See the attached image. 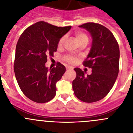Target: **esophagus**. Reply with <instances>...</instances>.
<instances>
[{
	"label": "esophagus",
	"instance_id": "obj_1",
	"mask_svg": "<svg viewBox=\"0 0 133 133\" xmlns=\"http://www.w3.org/2000/svg\"><path fill=\"white\" fill-rule=\"evenodd\" d=\"M66 69H68H68H72V67L68 66H68H66Z\"/></svg>",
	"mask_w": 133,
	"mask_h": 133
}]
</instances>
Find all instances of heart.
Instances as JSON below:
<instances>
[{
	"mask_svg": "<svg viewBox=\"0 0 133 133\" xmlns=\"http://www.w3.org/2000/svg\"><path fill=\"white\" fill-rule=\"evenodd\" d=\"M75 38H76V41H77L78 42L79 44H80L81 42H82L83 41H88V37L87 36L86 34H85L84 33L81 31H76V33H75ZM65 37H62L60 40H59L58 42V47H62V46L63 44L65 42ZM76 59L74 58V57H71V56H68L67 57V60L69 62H71V63H74L76 61Z\"/></svg>",
	"mask_w": 133,
	"mask_h": 133,
	"instance_id": "b5f03b06",
	"label": "heart"
}]
</instances>
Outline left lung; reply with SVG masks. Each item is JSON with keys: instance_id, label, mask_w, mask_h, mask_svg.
I'll return each mask as SVG.
<instances>
[{"instance_id": "obj_1", "label": "left lung", "mask_w": 133, "mask_h": 133, "mask_svg": "<svg viewBox=\"0 0 133 133\" xmlns=\"http://www.w3.org/2000/svg\"><path fill=\"white\" fill-rule=\"evenodd\" d=\"M78 27L91 35V48L83 64L91 68L92 73L85 75L80 68H75L76 76L73 89L79 100L95 102L104 98L115 84L119 71L120 49L112 33L104 25L89 22Z\"/></svg>"}]
</instances>
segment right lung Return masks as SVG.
Returning <instances> with one entry per match:
<instances>
[{
    "label": "right lung",
    "mask_w": 133,
    "mask_h": 133,
    "mask_svg": "<svg viewBox=\"0 0 133 133\" xmlns=\"http://www.w3.org/2000/svg\"><path fill=\"white\" fill-rule=\"evenodd\" d=\"M71 26L57 27L41 21L28 27L17 44L14 72L22 92L32 101L45 103L56 95V84L65 72L64 65L45 67L48 57H53L59 40Z\"/></svg>",
    "instance_id": "1"
}]
</instances>
